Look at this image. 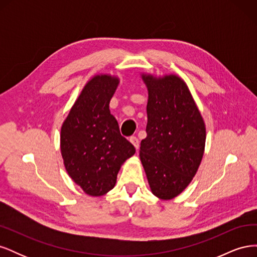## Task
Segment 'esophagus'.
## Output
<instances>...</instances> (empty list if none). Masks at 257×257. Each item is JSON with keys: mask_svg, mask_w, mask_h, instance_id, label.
<instances>
[{"mask_svg": "<svg viewBox=\"0 0 257 257\" xmlns=\"http://www.w3.org/2000/svg\"><path fill=\"white\" fill-rule=\"evenodd\" d=\"M130 142L134 145V147L136 148V149H138V148H139V141H138V138L136 136H132L130 138Z\"/></svg>", "mask_w": 257, "mask_h": 257, "instance_id": "esophagus-1", "label": "esophagus"}]
</instances>
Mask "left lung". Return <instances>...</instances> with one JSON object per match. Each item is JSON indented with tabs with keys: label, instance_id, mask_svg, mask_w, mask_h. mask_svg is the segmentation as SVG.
Instances as JSON below:
<instances>
[{
	"label": "left lung",
	"instance_id": "left-lung-1",
	"mask_svg": "<svg viewBox=\"0 0 257 257\" xmlns=\"http://www.w3.org/2000/svg\"><path fill=\"white\" fill-rule=\"evenodd\" d=\"M149 97L147 137L141 157L152 193L162 199L179 195L195 176L203 159L206 127L183 80L175 75H143Z\"/></svg>",
	"mask_w": 257,
	"mask_h": 257
}]
</instances>
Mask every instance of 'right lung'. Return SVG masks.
I'll return each mask as SVG.
<instances>
[{
	"label": "right lung",
	"instance_id": "right-lung-1",
	"mask_svg": "<svg viewBox=\"0 0 257 257\" xmlns=\"http://www.w3.org/2000/svg\"><path fill=\"white\" fill-rule=\"evenodd\" d=\"M119 79L98 75L85 84L61 128V153L67 173L91 196L110 191L122 163L135 147L120 133L109 103Z\"/></svg>",
	"mask_w": 257,
	"mask_h": 257
}]
</instances>
